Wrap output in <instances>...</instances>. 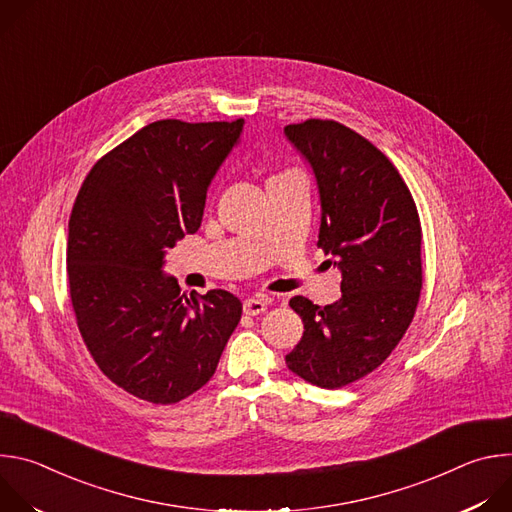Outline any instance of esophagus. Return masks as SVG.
<instances>
[{
    "instance_id": "esophagus-1",
    "label": "esophagus",
    "mask_w": 512,
    "mask_h": 512,
    "mask_svg": "<svg viewBox=\"0 0 512 512\" xmlns=\"http://www.w3.org/2000/svg\"><path fill=\"white\" fill-rule=\"evenodd\" d=\"M267 298H261V296H257V298H249V300H245V304H243V312L247 314V316H259V314H263L265 310H267Z\"/></svg>"
}]
</instances>
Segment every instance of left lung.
Instances as JSON below:
<instances>
[{
  "instance_id": "1",
  "label": "left lung",
  "mask_w": 512,
  "mask_h": 512,
  "mask_svg": "<svg viewBox=\"0 0 512 512\" xmlns=\"http://www.w3.org/2000/svg\"><path fill=\"white\" fill-rule=\"evenodd\" d=\"M283 133L312 168L318 247L342 275L334 304L289 300L304 336L285 362L316 387L340 389L381 367L413 320L421 291L419 214L395 166L356 131L308 119Z\"/></svg>"
}]
</instances>
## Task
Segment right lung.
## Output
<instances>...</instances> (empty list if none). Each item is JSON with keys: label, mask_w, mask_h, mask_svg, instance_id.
I'll return each mask as SVG.
<instances>
[{"label": "right lung", "mask_w": 512, "mask_h": 512, "mask_svg": "<svg viewBox=\"0 0 512 512\" xmlns=\"http://www.w3.org/2000/svg\"><path fill=\"white\" fill-rule=\"evenodd\" d=\"M243 125H145L93 166L72 206L66 271L79 330L99 369L143 401L170 405L204 387L241 320L239 298H186L164 265L198 231Z\"/></svg>", "instance_id": "right-lung-1"}]
</instances>
